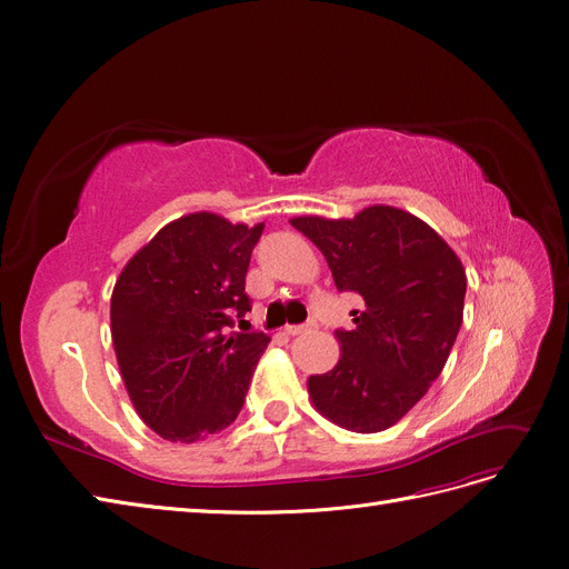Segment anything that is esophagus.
<instances>
[{
	"label": "esophagus",
	"mask_w": 569,
	"mask_h": 569,
	"mask_svg": "<svg viewBox=\"0 0 569 569\" xmlns=\"http://www.w3.org/2000/svg\"><path fill=\"white\" fill-rule=\"evenodd\" d=\"M313 330H316V322H313V320L302 322V325H288V327H286V332H288V335H292V337H297V335H307V332H313Z\"/></svg>",
	"instance_id": "1"
}]
</instances>
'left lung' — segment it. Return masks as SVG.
I'll list each match as a JSON object with an SVG mask.
<instances>
[{"mask_svg":"<svg viewBox=\"0 0 569 569\" xmlns=\"http://www.w3.org/2000/svg\"><path fill=\"white\" fill-rule=\"evenodd\" d=\"M290 223L322 251L337 288L365 300L352 330H337V367L309 378L311 401L343 429H390L450 357L463 320V264L433 228L397 207Z\"/></svg>","mask_w":569,"mask_h":569,"instance_id":"1","label":"left lung"}]
</instances>
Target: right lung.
Masks as SVG:
<instances>
[{"label":"right lung","instance_id":"1","mask_svg":"<svg viewBox=\"0 0 569 569\" xmlns=\"http://www.w3.org/2000/svg\"><path fill=\"white\" fill-rule=\"evenodd\" d=\"M262 223L189 214L161 228L119 274L110 325L129 397L142 422L193 442L234 422L269 337L228 335L251 311L247 269Z\"/></svg>","mask_w":569,"mask_h":569}]
</instances>
